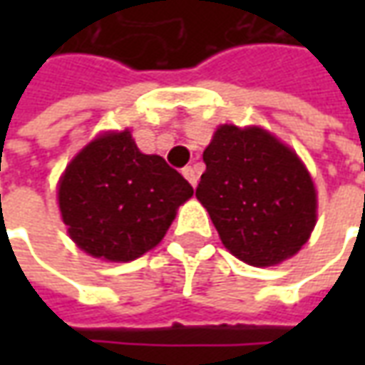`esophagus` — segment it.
<instances>
[{
	"mask_svg": "<svg viewBox=\"0 0 365 365\" xmlns=\"http://www.w3.org/2000/svg\"><path fill=\"white\" fill-rule=\"evenodd\" d=\"M182 174H183V178H185V180H187V182H190L191 185H193V187L197 185V172H195L193 168L185 166L182 170Z\"/></svg>",
	"mask_w": 365,
	"mask_h": 365,
	"instance_id": "34e87169",
	"label": "esophagus"
}]
</instances>
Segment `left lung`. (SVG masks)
Segmentation results:
<instances>
[{
	"label": "left lung",
	"mask_w": 365,
	"mask_h": 365,
	"mask_svg": "<svg viewBox=\"0 0 365 365\" xmlns=\"http://www.w3.org/2000/svg\"><path fill=\"white\" fill-rule=\"evenodd\" d=\"M203 162L195 197L232 256L266 268L301 250L317 222V191L289 146L260 127L221 125Z\"/></svg>",
	"instance_id": "left-lung-1"
}]
</instances>
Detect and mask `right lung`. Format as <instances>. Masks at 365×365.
I'll return each mask as SVG.
<instances>
[{
    "instance_id": "1",
    "label": "right lung",
    "mask_w": 365,
    "mask_h": 365,
    "mask_svg": "<svg viewBox=\"0 0 365 365\" xmlns=\"http://www.w3.org/2000/svg\"><path fill=\"white\" fill-rule=\"evenodd\" d=\"M193 195L187 180L128 130L105 133L78 152L58 183L70 238L93 258L130 262L152 250Z\"/></svg>"
}]
</instances>
